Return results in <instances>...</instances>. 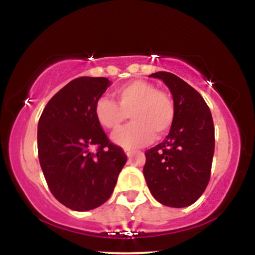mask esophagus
I'll use <instances>...</instances> for the list:
<instances>
[{"label":"esophagus","mask_w":255,"mask_h":255,"mask_svg":"<svg viewBox=\"0 0 255 255\" xmlns=\"http://www.w3.org/2000/svg\"><path fill=\"white\" fill-rule=\"evenodd\" d=\"M125 152H126V154H127V157H131V156H133V153H134V151L129 150V148H126Z\"/></svg>","instance_id":"34e87169"}]
</instances>
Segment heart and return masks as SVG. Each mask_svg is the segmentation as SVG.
I'll use <instances>...</instances> for the list:
<instances>
[{
    "label": "heart",
    "instance_id": "heart-1",
    "mask_svg": "<svg viewBox=\"0 0 255 255\" xmlns=\"http://www.w3.org/2000/svg\"><path fill=\"white\" fill-rule=\"evenodd\" d=\"M116 102L101 97L95 103V118L105 129H118L127 120L131 124L116 130L113 141L125 148L140 147L152 139H162L175 121V104L170 95L146 80H134L114 91Z\"/></svg>",
    "mask_w": 255,
    "mask_h": 255
}]
</instances>
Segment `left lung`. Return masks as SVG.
<instances>
[{"label": "left lung", "mask_w": 255, "mask_h": 255, "mask_svg": "<svg viewBox=\"0 0 255 255\" xmlns=\"http://www.w3.org/2000/svg\"><path fill=\"white\" fill-rule=\"evenodd\" d=\"M160 79L170 90L175 121L164 141L145 152L144 176L151 194L165 206L186 207L201 197L211 176L215 127L200 93L169 72Z\"/></svg>", "instance_id": "left-lung-1"}]
</instances>
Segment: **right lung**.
Returning <instances> with one entry per match:
<instances>
[{
    "label": "right lung",
    "mask_w": 255,
    "mask_h": 255,
    "mask_svg": "<svg viewBox=\"0 0 255 255\" xmlns=\"http://www.w3.org/2000/svg\"><path fill=\"white\" fill-rule=\"evenodd\" d=\"M111 85L107 78L72 80L48 102L38 122V157L49 189L74 211H89L113 194L127 156L108 139L95 103ZM96 145L92 154L89 150Z\"/></svg>",
    "instance_id": "obj_1"
}]
</instances>
